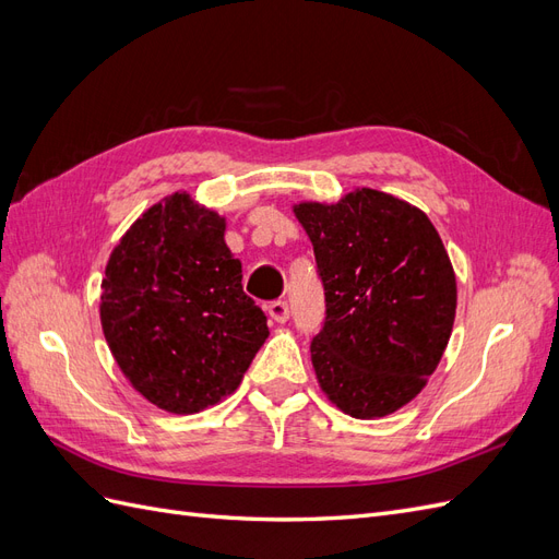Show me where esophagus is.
I'll return each mask as SVG.
<instances>
[{
	"mask_svg": "<svg viewBox=\"0 0 559 559\" xmlns=\"http://www.w3.org/2000/svg\"><path fill=\"white\" fill-rule=\"evenodd\" d=\"M265 310L277 321V324H284V321L289 319V306H286V300H273Z\"/></svg>",
	"mask_w": 559,
	"mask_h": 559,
	"instance_id": "1",
	"label": "esophagus"
}]
</instances>
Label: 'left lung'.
<instances>
[{
	"instance_id": "obj_1",
	"label": "left lung",
	"mask_w": 559,
	"mask_h": 559,
	"mask_svg": "<svg viewBox=\"0 0 559 559\" xmlns=\"http://www.w3.org/2000/svg\"><path fill=\"white\" fill-rule=\"evenodd\" d=\"M294 212L326 296L310 345L321 392L357 419L392 415L425 389L452 333L456 280L441 235L411 202L373 189Z\"/></svg>"
}]
</instances>
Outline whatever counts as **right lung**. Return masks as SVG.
I'll return each mask as SVG.
<instances>
[{"mask_svg": "<svg viewBox=\"0 0 559 559\" xmlns=\"http://www.w3.org/2000/svg\"><path fill=\"white\" fill-rule=\"evenodd\" d=\"M224 233V216L173 193L130 226L105 267L109 349L130 384L167 413L193 415L230 396L267 337Z\"/></svg>", "mask_w": 559, "mask_h": 559, "instance_id": "obj_1", "label": "right lung"}]
</instances>
